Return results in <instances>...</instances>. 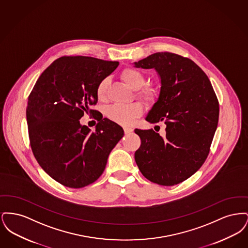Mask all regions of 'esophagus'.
I'll use <instances>...</instances> for the list:
<instances>
[{"mask_svg": "<svg viewBox=\"0 0 248 248\" xmlns=\"http://www.w3.org/2000/svg\"><path fill=\"white\" fill-rule=\"evenodd\" d=\"M124 131L125 134H130V133H132L134 131V129L132 127H130V126H125V127H124Z\"/></svg>", "mask_w": 248, "mask_h": 248, "instance_id": "34e87169", "label": "esophagus"}]
</instances>
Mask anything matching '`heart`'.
Returning <instances> with one entry per match:
<instances>
[{
    "mask_svg": "<svg viewBox=\"0 0 248 248\" xmlns=\"http://www.w3.org/2000/svg\"><path fill=\"white\" fill-rule=\"evenodd\" d=\"M120 77L122 81L132 90H137L145 83V76L141 71L135 68L128 67L124 69L121 71ZM107 84V80H102L96 86L95 94L99 101H102L105 98ZM137 95L147 103H152L156 98L157 90L153 86H144L140 91H137ZM142 112L143 107L141 104L135 102L124 106L109 107L107 108L106 116L119 124L130 125L136 119L141 115Z\"/></svg>",
    "mask_w": 248,
    "mask_h": 248,
    "instance_id": "1",
    "label": "heart"
}]
</instances>
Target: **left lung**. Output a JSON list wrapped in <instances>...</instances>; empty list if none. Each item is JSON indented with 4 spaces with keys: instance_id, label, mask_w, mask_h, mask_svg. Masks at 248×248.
Listing matches in <instances>:
<instances>
[{
    "instance_id": "left-lung-1",
    "label": "left lung",
    "mask_w": 248,
    "mask_h": 248,
    "mask_svg": "<svg viewBox=\"0 0 248 248\" xmlns=\"http://www.w3.org/2000/svg\"><path fill=\"white\" fill-rule=\"evenodd\" d=\"M132 64L157 72L159 96L145 120L164 121L166 125L165 137L153 129L135 130L141 139L136 163L152 182L176 185L197 172L207 158L218 123L217 95L206 74L190 59L158 52Z\"/></svg>"
}]
</instances>
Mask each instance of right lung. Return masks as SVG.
<instances>
[{"instance_id": "add662e5", "label": "right lung", "mask_w": 248, "mask_h": 248, "mask_svg": "<svg viewBox=\"0 0 248 248\" xmlns=\"http://www.w3.org/2000/svg\"><path fill=\"white\" fill-rule=\"evenodd\" d=\"M118 66V61L91 57L60 58L41 74L29 96L26 115L32 153L45 172L66 187L94 182L124 135L109 119H99L94 131L79 121L97 103V84Z\"/></svg>"}]
</instances>
